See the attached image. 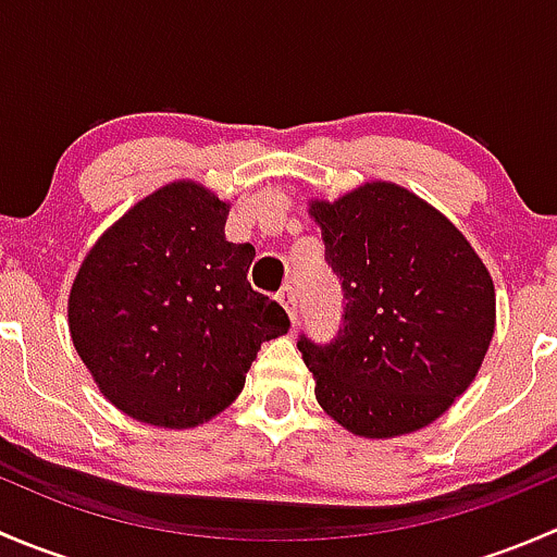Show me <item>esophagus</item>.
Here are the masks:
<instances>
[{
	"label": "esophagus",
	"instance_id": "obj_1",
	"mask_svg": "<svg viewBox=\"0 0 557 557\" xmlns=\"http://www.w3.org/2000/svg\"><path fill=\"white\" fill-rule=\"evenodd\" d=\"M277 301L285 307L290 323H296V320H299V301H296V290L290 288V285H285V288L277 294Z\"/></svg>",
	"mask_w": 557,
	"mask_h": 557
}]
</instances>
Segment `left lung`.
Wrapping results in <instances>:
<instances>
[{
    "label": "left lung",
    "mask_w": 557,
    "mask_h": 557,
    "mask_svg": "<svg viewBox=\"0 0 557 557\" xmlns=\"http://www.w3.org/2000/svg\"><path fill=\"white\" fill-rule=\"evenodd\" d=\"M345 318L299 350L329 418L363 440L425 429L474 383L496 331V288L469 239L412 190L372 180L312 199Z\"/></svg>",
    "instance_id": "left-lung-1"
}]
</instances>
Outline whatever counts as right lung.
<instances>
[{
    "label": "right lung",
    "mask_w": 557,
    "mask_h": 557,
    "mask_svg": "<svg viewBox=\"0 0 557 557\" xmlns=\"http://www.w3.org/2000/svg\"><path fill=\"white\" fill-rule=\"evenodd\" d=\"M232 205L196 180L139 199L94 243L66 314L102 396L156 429H196L243 393L288 314L247 283L252 245L228 243Z\"/></svg>",
    "instance_id": "right-lung-1"
}]
</instances>
